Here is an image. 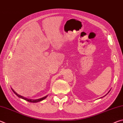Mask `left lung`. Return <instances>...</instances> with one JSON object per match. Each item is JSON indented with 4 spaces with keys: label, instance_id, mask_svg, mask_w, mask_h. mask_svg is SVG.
Returning <instances> with one entry per match:
<instances>
[{
    "label": "left lung",
    "instance_id": "1",
    "mask_svg": "<svg viewBox=\"0 0 123 123\" xmlns=\"http://www.w3.org/2000/svg\"><path fill=\"white\" fill-rule=\"evenodd\" d=\"M109 92H110V91H109Z\"/></svg>",
    "mask_w": 123,
    "mask_h": 123
}]
</instances>
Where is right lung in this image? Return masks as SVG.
Wrapping results in <instances>:
<instances>
[{
  "label": "right lung",
  "instance_id": "1",
  "mask_svg": "<svg viewBox=\"0 0 123 123\" xmlns=\"http://www.w3.org/2000/svg\"><path fill=\"white\" fill-rule=\"evenodd\" d=\"M12 90L13 91V92H14V93H15V94L16 95H17V96L18 97H19V98H22V99H24V100H26V101H29V102H31V103H37V102H38V101H42V100H43V99H45L47 98V96H46V97H43V98H41V99H37V100H32V99H27V98H24V97H22V96H20V95H18L17 93H16L15 92H14L13 89H12Z\"/></svg>",
  "mask_w": 123,
  "mask_h": 123
}]
</instances>
